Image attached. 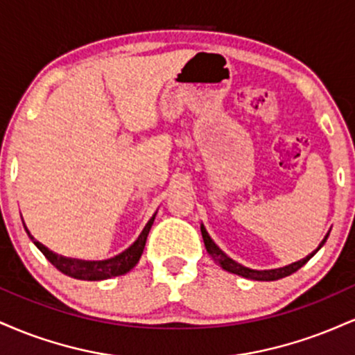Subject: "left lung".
I'll use <instances>...</instances> for the list:
<instances>
[{"label": "left lung", "instance_id": "left-lung-1", "mask_svg": "<svg viewBox=\"0 0 355 355\" xmlns=\"http://www.w3.org/2000/svg\"><path fill=\"white\" fill-rule=\"evenodd\" d=\"M202 237H203V242H205V248H207V252H209V255L215 260V262L218 263L220 267L225 268V270L232 272V274H237V275L245 277V279H252V280H279V279H282V277H287V275L294 274V272L299 270L300 267L305 266V263H307L309 260L312 259L313 254H315V252L319 250L322 245H324L325 240H327L329 235H325V239L322 240V243L319 245V248H317V250L313 252V254L307 255V257H305V259L299 260V262H295V263H291V266H287V267L275 268V270H252V268H247V267L240 266V263L235 262V260H232L230 257H227L222 250H220L217 245H215V242L210 239V235L207 234L205 227H203V225H202Z\"/></svg>", "mask_w": 355, "mask_h": 355}]
</instances>
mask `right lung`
<instances>
[{
  "instance_id": "add662e5",
  "label": "right lung",
  "mask_w": 355,
  "mask_h": 355,
  "mask_svg": "<svg viewBox=\"0 0 355 355\" xmlns=\"http://www.w3.org/2000/svg\"><path fill=\"white\" fill-rule=\"evenodd\" d=\"M153 220H155V215L148 220V223L145 225L144 232H141L140 237L135 240V243H133L132 247L126 248V250L121 252L120 255L113 257V259L110 260H101V262H87V260L67 259V257L53 254L50 248L44 247L43 243L36 242L35 237L28 232L26 227H24V230L28 232V235H30V239L33 240L35 245L43 252V255L46 257V259L50 260L53 266L58 268L60 272H63L64 275H70L73 279H80V280H103V279H110V277L123 275L137 266V262L140 260L141 254H144L146 237H148V232L152 229Z\"/></svg>"
}]
</instances>
